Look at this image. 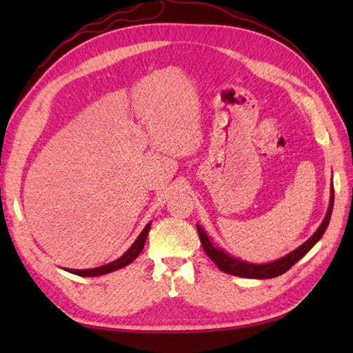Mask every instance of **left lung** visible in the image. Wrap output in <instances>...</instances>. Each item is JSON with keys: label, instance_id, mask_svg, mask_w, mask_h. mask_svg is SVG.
<instances>
[{"label": "left lung", "instance_id": "8db88e82", "mask_svg": "<svg viewBox=\"0 0 353 353\" xmlns=\"http://www.w3.org/2000/svg\"><path fill=\"white\" fill-rule=\"evenodd\" d=\"M332 208H334V185L331 186V200H329L326 216L325 220L321 221L319 229L314 232V235L310 239H306L301 247H297L296 250L288 253L287 256L276 259L273 262H268V264H252V262L230 256V254H228L223 249H220V247H215L212 244L211 239H209V236L206 235V232L201 229L199 224H197V232L200 236V243L203 245V250L206 252L208 256L214 261V264L221 270V272L239 276V277H250V279H272V277L281 276L285 272H288V270L294 265L299 259H302L305 254L317 244L319 239L323 236L325 230L327 229L329 220H331V215H332Z\"/></svg>", "mask_w": 353, "mask_h": 353}]
</instances>
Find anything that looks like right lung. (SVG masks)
Listing matches in <instances>:
<instances>
[{"mask_svg": "<svg viewBox=\"0 0 353 353\" xmlns=\"http://www.w3.org/2000/svg\"><path fill=\"white\" fill-rule=\"evenodd\" d=\"M150 224L148 223L147 226L144 228V230L141 232L139 236L137 238V241L132 244V247L129 250H127L123 256H119L117 261L114 262H109L106 265H101V267H97V268H88V270H72V268H65L66 272H70L72 274H77V276H83V277H92V276H101V274H108L110 272H115L118 268H123L125 265H129L130 262H133L134 259L138 258V254L144 249V244H145V239L148 235V230H150Z\"/></svg>", "mask_w": 353, "mask_h": 353, "instance_id": "obj_1", "label": "right lung"}]
</instances>
